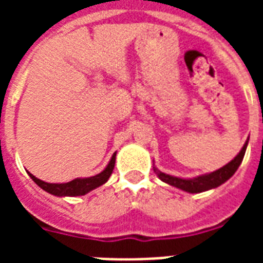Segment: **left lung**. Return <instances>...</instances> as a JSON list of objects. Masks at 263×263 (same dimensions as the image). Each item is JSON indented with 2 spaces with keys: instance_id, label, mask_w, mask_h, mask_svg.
I'll list each match as a JSON object with an SVG mask.
<instances>
[{
  "instance_id": "obj_1",
  "label": "left lung",
  "mask_w": 263,
  "mask_h": 263,
  "mask_svg": "<svg viewBox=\"0 0 263 263\" xmlns=\"http://www.w3.org/2000/svg\"><path fill=\"white\" fill-rule=\"evenodd\" d=\"M247 143H249V140L246 142V144L243 146L240 153H239L229 164H227L225 166H222V168H220L218 171H216V172L209 173V175L199 176V177H195V179H179V177H175V176L158 172L156 168H154V172L158 175V177H160L162 181L171 184V185H173V187L176 188H180V190H183V191L191 192V194L208 191V190L218 187V185H221L222 183H225L229 177H232L233 173L236 172L237 168H239V165H240L241 161H243L246 148H247Z\"/></svg>"
}]
</instances>
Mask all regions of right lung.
Listing matches in <instances>:
<instances>
[{
  "label": "right lung",
  "instance_id": "right-lung-1",
  "mask_svg": "<svg viewBox=\"0 0 263 263\" xmlns=\"http://www.w3.org/2000/svg\"><path fill=\"white\" fill-rule=\"evenodd\" d=\"M115 162H116V153L111 157L110 162L107 164V166L105 168V171L101 173H98L97 176H92V177H87V179H75L69 181V183H63V184H51V183H45L42 180L36 179L34 175H30V177L34 180L35 183L38 184L39 187L47 191L51 195L57 196H79L84 195L90 192L91 190L102 185L107 181V179L110 177L113 169H115Z\"/></svg>",
  "mask_w": 263,
  "mask_h": 263
}]
</instances>
